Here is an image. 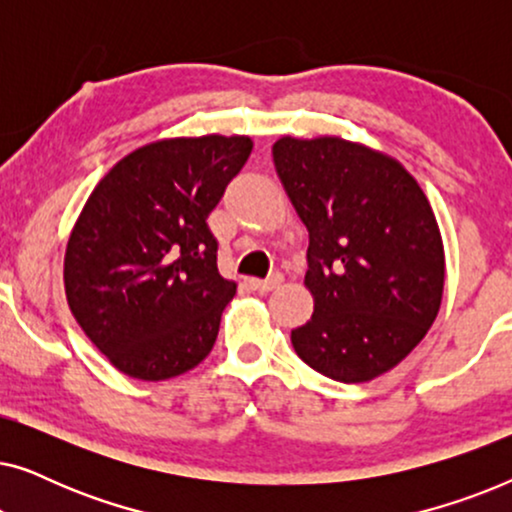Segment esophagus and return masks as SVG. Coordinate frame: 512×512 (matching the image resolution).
Segmentation results:
<instances>
[{
    "label": "esophagus",
    "instance_id": "obj_1",
    "mask_svg": "<svg viewBox=\"0 0 512 512\" xmlns=\"http://www.w3.org/2000/svg\"><path fill=\"white\" fill-rule=\"evenodd\" d=\"M279 282H282V277L272 275V277H268V279H249V286H251V289H254V291H258V293H268V291H272V289H277Z\"/></svg>",
    "mask_w": 512,
    "mask_h": 512
}]
</instances>
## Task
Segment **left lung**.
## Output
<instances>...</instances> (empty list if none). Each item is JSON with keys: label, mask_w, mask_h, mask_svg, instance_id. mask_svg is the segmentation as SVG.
I'll return each instance as SVG.
<instances>
[{"label": "left lung", "mask_w": 512, "mask_h": 512, "mask_svg": "<svg viewBox=\"0 0 512 512\" xmlns=\"http://www.w3.org/2000/svg\"><path fill=\"white\" fill-rule=\"evenodd\" d=\"M272 158L310 233L314 314L293 349L331 380H373L438 317L445 251L429 200L396 158L340 137H282Z\"/></svg>", "instance_id": "8db88e82"}]
</instances>
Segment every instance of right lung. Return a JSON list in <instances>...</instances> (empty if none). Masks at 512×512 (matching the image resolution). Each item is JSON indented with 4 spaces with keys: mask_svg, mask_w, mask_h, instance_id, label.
<instances>
[{
    "mask_svg": "<svg viewBox=\"0 0 512 512\" xmlns=\"http://www.w3.org/2000/svg\"><path fill=\"white\" fill-rule=\"evenodd\" d=\"M251 149L244 135L160 139L118 160L83 205L67 303L121 373L170 380L212 352L237 284L219 275L207 216Z\"/></svg>",
    "mask_w": 512,
    "mask_h": 512,
    "instance_id": "right-lung-1",
    "label": "right lung"
}]
</instances>
